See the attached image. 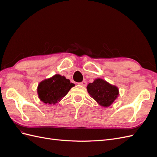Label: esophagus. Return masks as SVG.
Returning <instances> with one entry per match:
<instances>
[{
  "instance_id": "obj_1",
  "label": "esophagus",
  "mask_w": 157,
  "mask_h": 157,
  "mask_svg": "<svg viewBox=\"0 0 157 157\" xmlns=\"http://www.w3.org/2000/svg\"><path fill=\"white\" fill-rule=\"evenodd\" d=\"M78 84H79L80 85H82V86H86V84H87V82H86V80H83L82 82H79Z\"/></svg>"
}]
</instances>
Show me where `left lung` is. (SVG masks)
<instances>
[{"instance_id":"obj_1","label":"left lung","mask_w":157,"mask_h":157,"mask_svg":"<svg viewBox=\"0 0 157 157\" xmlns=\"http://www.w3.org/2000/svg\"><path fill=\"white\" fill-rule=\"evenodd\" d=\"M87 90L90 96L103 107L111 105L118 95V90L115 86L101 78L96 79L94 82L88 84Z\"/></svg>"}]
</instances>
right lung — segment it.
<instances>
[{
    "instance_id": "1",
    "label": "right lung",
    "mask_w": 157,
    "mask_h": 157,
    "mask_svg": "<svg viewBox=\"0 0 157 157\" xmlns=\"http://www.w3.org/2000/svg\"><path fill=\"white\" fill-rule=\"evenodd\" d=\"M75 84L63 76L55 75L41 82L38 86V94L42 101L54 104L60 101Z\"/></svg>"
}]
</instances>
